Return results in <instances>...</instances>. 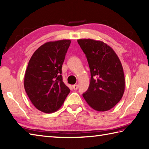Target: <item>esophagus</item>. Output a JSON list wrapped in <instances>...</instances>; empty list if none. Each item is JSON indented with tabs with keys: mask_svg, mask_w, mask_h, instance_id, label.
<instances>
[{
	"mask_svg": "<svg viewBox=\"0 0 149 149\" xmlns=\"http://www.w3.org/2000/svg\"><path fill=\"white\" fill-rule=\"evenodd\" d=\"M72 88H73V89H74V90H77V88H78V85L77 84L72 85Z\"/></svg>",
	"mask_w": 149,
	"mask_h": 149,
	"instance_id": "esophagus-1",
	"label": "esophagus"
}]
</instances>
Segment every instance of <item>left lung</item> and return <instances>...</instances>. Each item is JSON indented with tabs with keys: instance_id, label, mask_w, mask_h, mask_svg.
<instances>
[{
	"instance_id": "left-lung-1",
	"label": "left lung",
	"mask_w": 149,
	"mask_h": 149,
	"mask_svg": "<svg viewBox=\"0 0 149 149\" xmlns=\"http://www.w3.org/2000/svg\"><path fill=\"white\" fill-rule=\"evenodd\" d=\"M86 54L91 72L88 90L83 94L91 108L106 111L121 100L125 90V77L120 60L106 43L93 39L77 40Z\"/></svg>"
}]
</instances>
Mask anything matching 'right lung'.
<instances>
[{"mask_svg": "<svg viewBox=\"0 0 149 149\" xmlns=\"http://www.w3.org/2000/svg\"><path fill=\"white\" fill-rule=\"evenodd\" d=\"M70 40L49 42L41 45L29 60L24 88L36 109L45 113L58 110L70 91L63 82L61 68Z\"/></svg>", "mask_w": 149, "mask_h": 149, "instance_id": "obj_1", "label": "right lung"}]
</instances>
